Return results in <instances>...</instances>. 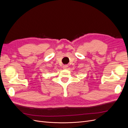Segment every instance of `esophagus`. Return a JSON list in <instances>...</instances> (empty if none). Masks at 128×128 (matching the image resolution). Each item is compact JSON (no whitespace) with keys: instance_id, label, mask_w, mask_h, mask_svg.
Returning <instances> with one entry per match:
<instances>
[{"instance_id":"obj_1","label":"esophagus","mask_w":128,"mask_h":128,"mask_svg":"<svg viewBox=\"0 0 128 128\" xmlns=\"http://www.w3.org/2000/svg\"><path fill=\"white\" fill-rule=\"evenodd\" d=\"M67 68H68V66L67 65H64V66H63V68L64 69H67Z\"/></svg>"}]
</instances>
